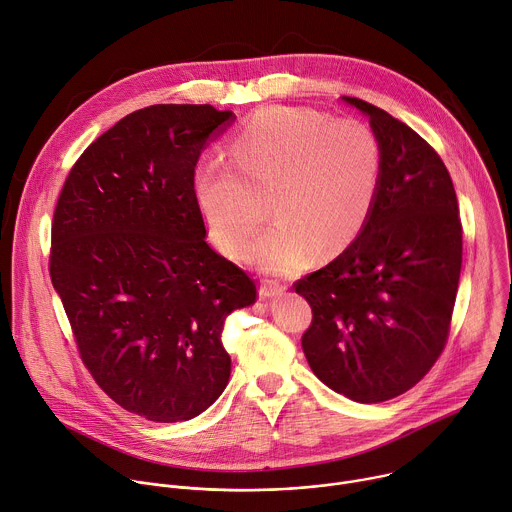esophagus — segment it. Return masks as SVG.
<instances>
[{
	"instance_id": "obj_1",
	"label": "esophagus",
	"mask_w": 512,
	"mask_h": 512,
	"mask_svg": "<svg viewBox=\"0 0 512 512\" xmlns=\"http://www.w3.org/2000/svg\"><path fill=\"white\" fill-rule=\"evenodd\" d=\"M284 292H286V286L277 284V282H273V280H263L261 286H259V298H261V300L280 298V296H284Z\"/></svg>"
}]
</instances>
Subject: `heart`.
I'll use <instances>...</instances> for the list:
<instances>
[{"mask_svg":"<svg viewBox=\"0 0 512 512\" xmlns=\"http://www.w3.org/2000/svg\"><path fill=\"white\" fill-rule=\"evenodd\" d=\"M232 163L204 159L194 171V202L208 235L220 253L241 257L269 200L275 222L247 259L284 275L314 251L335 255L359 237L380 192L384 149L361 120L271 106L235 138Z\"/></svg>","mask_w":512,"mask_h":512,"instance_id":"heart-1","label":"heart"}]
</instances>
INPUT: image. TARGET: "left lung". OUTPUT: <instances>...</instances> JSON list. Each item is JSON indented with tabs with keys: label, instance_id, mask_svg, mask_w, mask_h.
Returning <instances> with one entry per match:
<instances>
[{
	"label": "left lung",
	"instance_id": "obj_1",
	"mask_svg": "<svg viewBox=\"0 0 512 512\" xmlns=\"http://www.w3.org/2000/svg\"><path fill=\"white\" fill-rule=\"evenodd\" d=\"M384 149L380 192L359 237L294 284L312 308L302 349L314 376L361 404L421 382L447 337L461 271L453 181L410 126L357 98Z\"/></svg>",
	"mask_w": 512,
	"mask_h": 512
}]
</instances>
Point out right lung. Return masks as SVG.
<instances>
[{
  "label": "right lung",
  "instance_id": "obj_1",
  "mask_svg": "<svg viewBox=\"0 0 512 512\" xmlns=\"http://www.w3.org/2000/svg\"><path fill=\"white\" fill-rule=\"evenodd\" d=\"M235 118L210 104L136 110L83 151L55 208L49 269L81 361L147 421L216 402L230 378L224 320L257 300L204 241L192 192L200 153Z\"/></svg>",
  "mask_w": 512,
  "mask_h": 512
}]
</instances>
